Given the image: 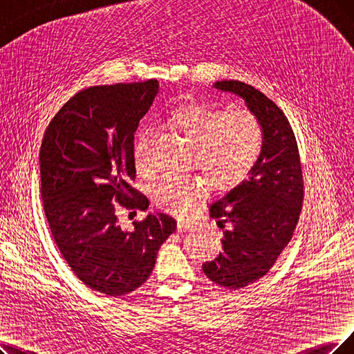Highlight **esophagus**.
Segmentation results:
<instances>
[{
  "label": "esophagus",
  "mask_w": 354,
  "mask_h": 354,
  "mask_svg": "<svg viewBox=\"0 0 354 354\" xmlns=\"http://www.w3.org/2000/svg\"><path fill=\"white\" fill-rule=\"evenodd\" d=\"M177 231L178 232H190V231H193V223L185 222V221H178L177 222Z\"/></svg>",
  "instance_id": "34e87169"
}]
</instances>
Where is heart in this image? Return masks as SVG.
Returning a JSON list of instances; mask_svg holds the SVG:
<instances>
[{
  "label": "heart",
  "instance_id": "heart-1",
  "mask_svg": "<svg viewBox=\"0 0 354 354\" xmlns=\"http://www.w3.org/2000/svg\"><path fill=\"white\" fill-rule=\"evenodd\" d=\"M168 123L190 144L196 167L207 185L228 189L247 177L260 158L263 132L260 123L245 109H228L206 102H187L169 113ZM151 132L142 131L133 145V161L139 171L149 167ZM203 192L199 180L167 174L153 185L152 196L160 207L176 215H186Z\"/></svg>",
  "mask_w": 354,
  "mask_h": 354
}]
</instances>
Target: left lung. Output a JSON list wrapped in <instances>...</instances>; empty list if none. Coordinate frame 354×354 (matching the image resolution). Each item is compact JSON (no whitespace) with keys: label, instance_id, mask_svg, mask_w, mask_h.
Instances as JSON below:
<instances>
[{"label":"left lung","instance_id":"obj_1","mask_svg":"<svg viewBox=\"0 0 354 354\" xmlns=\"http://www.w3.org/2000/svg\"><path fill=\"white\" fill-rule=\"evenodd\" d=\"M212 87L243 98L263 132L260 158L248 177L209 205L222 228V251L203 263V273L219 286L241 289L270 270L290 241L304 201L301 161L289 120L270 98L241 81Z\"/></svg>","mask_w":354,"mask_h":354}]
</instances>
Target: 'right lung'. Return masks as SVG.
<instances>
[{"instance_id": "obj_1", "label": "right lung", "mask_w": 354, "mask_h": 354, "mask_svg": "<svg viewBox=\"0 0 354 354\" xmlns=\"http://www.w3.org/2000/svg\"><path fill=\"white\" fill-rule=\"evenodd\" d=\"M158 91L157 80L82 90L56 113L41 140L40 193L55 243L82 283L107 296L145 283L177 226L158 212L129 232L115 214L118 202L149 206L131 186L133 138Z\"/></svg>"}]
</instances>
